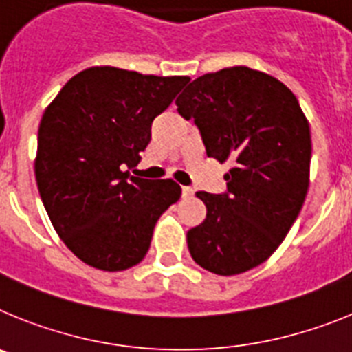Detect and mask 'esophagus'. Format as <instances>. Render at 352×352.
Listing matches in <instances>:
<instances>
[{
	"mask_svg": "<svg viewBox=\"0 0 352 352\" xmlns=\"http://www.w3.org/2000/svg\"><path fill=\"white\" fill-rule=\"evenodd\" d=\"M182 194L183 197H192L194 195V188L192 186H182Z\"/></svg>",
	"mask_w": 352,
	"mask_h": 352,
	"instance_id": "1",
	"label": "esophagus"
}]
</instances>
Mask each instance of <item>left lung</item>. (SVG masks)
I'll return each mask as SVG.
<instances>
[{"label":"left lung","mask_w":352,"mask_h":352,"mask_svg":"<svg viewBox=\"0 0 352 352\" xmlns=\"http://www.w3.org/2000/svg\"><path fill=\"white\" fill-rule=\"evenodd\" d=\"M194 120L206 155L231 162L222 194L197 192L206 220L186 232L199 266L229 276L272 256L300 214L309 190V121L294 93L248 67L197 77L176 100Z\"/></svg>","instance_id":"8db88e82"}]
</instances>
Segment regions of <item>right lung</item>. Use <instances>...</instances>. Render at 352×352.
Here are the masks:
<instances>
[{
  "instance_id": "obj_1",
  "label": "right lung",
  "mask_w": 352,
  "mask_h": 352,
  "mask_svg": "<svg viewBox=\"0 0 352 352\" xmlns=\"http://www.w3.org/2000/svg\"><path fill=\"white\" fill-rule=\"evenodd\" d=\"M188 80L93 67L72 77L45 109L36 185L56 232L82 263L123 272L148 254L157 220L182 186L126 169L138 166L151 123Z\"/></svg>"
}]
</instances>
